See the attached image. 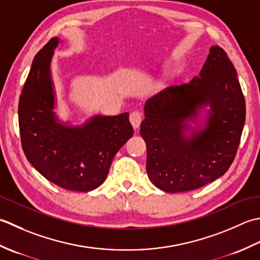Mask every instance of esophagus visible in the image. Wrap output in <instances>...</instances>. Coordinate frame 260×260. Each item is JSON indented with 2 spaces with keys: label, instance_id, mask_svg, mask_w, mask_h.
Here are the masks:
<instances>
[{
  "label": "esophagus",
  "instance_id": "esophagus-1",
  "mask_svg": "<svg viewBox=\"0 0 260 260\" xmlns=\"http://www.w3.org/2000/svg\"><path fill=\"white\" fill-rule=\"evenodd\" d=\"M142 119H144V116H142V113L140 112V111L136 110V111H134V112L130 113V122L135 129L139 128V125L142 122Z\"/></svg>",
  "mask_w": 260,
  "mask_h": 260
}]
</instances>
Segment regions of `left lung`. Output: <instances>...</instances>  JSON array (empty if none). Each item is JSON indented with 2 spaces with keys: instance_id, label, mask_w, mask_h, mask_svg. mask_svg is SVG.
I'll return each instance as SVG.
<instances>
[{
  "instance_id": "left-lung-1",
  "label": "left lung",
  "mask_w": 260,
  "mask_h": 260,
  "mask_svg": "<svg viewBox=\"0 0 260 260\" xmlns=\"http://www.w3.org/2000/svg\"><path fill=\"white\" fill-rule=\"evenodd\" d=\"M209 104L208 128L186 140L184 120ZM140 135L147 146V173L168 193L204 186L234 162L246 119V102L235 66L219 46L211 47L200 77L169 86L147 101Z\"/></svg>"
}]
</instances>
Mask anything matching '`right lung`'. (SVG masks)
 Masks as SVG:
<instances>
[{"label": "right lung", "instance_id": "obj_1", "mask_svg": "<svg viewBox=\"0 0 260 260\" xmlns=\"http://www.w3.org/2000/svg\"><path fill=\"white\" fill-rule=\"evenodd\" d=\"M51 38L34 58L19 100V129L26 159L61 188L88 192L108 176L113 157L134 135L129 114L94 116L83 126L61 125L54 113Z\"/></svg>", "mask_w": 260, "mask_h": 260}]
</instances>
